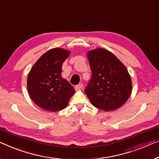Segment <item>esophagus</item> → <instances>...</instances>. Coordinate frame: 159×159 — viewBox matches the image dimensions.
Listing matches in <instances>:
<instances>
[{
  "label": "esophagus",
  "instance_id": "esophagus-1",
  "mask_svg": "<svg viewBox=\"0 0 159 159\" xmlns=\"http://www.w3.org/2000/svg\"><path fill=\"white\" fill-rule=\"evenodd\" d=\"M83 88V84H79V85H77V86H75V91H79Z\"/></svg>",
  "mask_w": 159,
  "mask_h": 159
}]
</instances>
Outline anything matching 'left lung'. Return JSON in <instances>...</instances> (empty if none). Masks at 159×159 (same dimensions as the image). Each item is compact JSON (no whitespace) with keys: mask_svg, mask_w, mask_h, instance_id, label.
I'll return each instance as SVG.
<instances>
[{"mask_svg":"<svg viewBox=\"0 0 159 159\" xmlns=\"http://www.w3.org/2000/svg\"><path fill=\"white\" fill-rule=\"evenodd\" d=\"M91 78L85 89L92 105L112 111L126 102L132 91V81L127 68L108 50L98 48L88 51Z\"/></svg>","mask_w":159,"mask_h":159,"instance_id":"1","label":"left lung"}]
</instances>
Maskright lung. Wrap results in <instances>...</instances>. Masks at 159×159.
<instances>
[{"mask_svg":"<svg viewBox=\"0 0 159 159\" xmlns=\"http://www.w3.org/2000/svg\"><path fill=\"white\" fill-rule=\"evenodd\" d=\"M70 54L68 50L54 48L40 57L27 79V89L32 101L43 109L57 112L64 109L75 89L61 76L63 63Z\"/></svg>","mask_w":159,"mask_h":159,"instance_id":"right-lung-1","label":"right lung"}]
</instances>
